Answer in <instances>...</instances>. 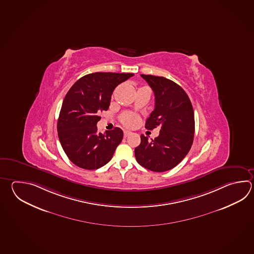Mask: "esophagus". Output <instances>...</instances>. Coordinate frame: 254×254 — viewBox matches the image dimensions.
<instances>
[{
  "mask_svg": "<svg viewBox=\"0 0 254 254\" xmlns=\"http://www.w3.org/2000/svg\"><path fill=\"white\" fill-rule=\"evenodd\" d=\"M132 133L130 132V131H124V136L125 137H127V136H128V135H131Z\"/></svg>",
  "mask_w": 254,
  "mask_h": 254,
  "instance_id": "1",
  "label": "esophagus"
}]
</instances>
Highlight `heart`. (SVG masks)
<instances>
[{
  "instance_id": "obj_1",
  "label": "heart",
  "mask_w": 254,
  "mask_h": 254,
  "mask_svg": "<svg viewBox=\"0 0 254 254\" xmlns=\"http://www.w3.org/2000/svg\"><path fill=\"white\" fill-rule=\"evenodd\" d=\"M121 123L127 127H135L137 125L139 124L140 119L137 115L134 113L127 112L121 116L120 118Z\"/></svg>"
}]
</instances>
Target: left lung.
<instances>
[{"mask_svg":"<svg viewBox=\"0 0 254 254\" xmlns=\"http://www.w3.org/2000/svg\"><path fill=\"white\" fill-rule=\"evenodd\" d=\"M155 94V109L145 128L159 127V135L148 140L141 135L135 149L137 163L153 172H165L177 166L191 149L194 135V114L187 94L176 83L164 77L144 75Z\"/></svg>","mask_w":254,"mask_h":254,"instance_id":"1","label":"left lung"}]
</instances>
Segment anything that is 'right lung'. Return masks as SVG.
<instances>
[{"label":"right lung","mask_w":254,"mask_h":254,"mask_svg":"<svg viewBox=\"0 0 254 254\" xmlns=\"http://www.w3.org/2000/svg\"><path fill=\"white\" fill-rule=\"evenodd\" d=\"M133 73L95 72L73 85L63 100L58 119V135L63 150L74 165L94 170L111 160L123 139L119 127L98 132L101 111H107L115 88Z\"/></svg>","instance_id":"obj_1"}]
</instances>
